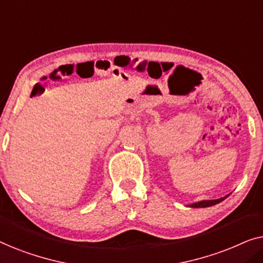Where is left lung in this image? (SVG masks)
Wrapping results in <instances>:
<instances>
[{
  "label": "left lung",
  "instance_id": "8db88e82",
  "mask_svg": "<svg viewBox=\"0 0 263 263\" xmlns=\"http://www.w3.org/2000/svg\"><path fill=\"white\" fill-rule=\"evenodd\" d=\"M229 195H230V194H229ZM229 195H226L224 197H220V199H217V200H201V201H197V202H194V203L188 204V207H192V208H204V207L214 206V204H217L219 202H221V201H224Z\"/></svg>",
  "mask_w": 263,
  "mask_h": 263
}]
</instances>
